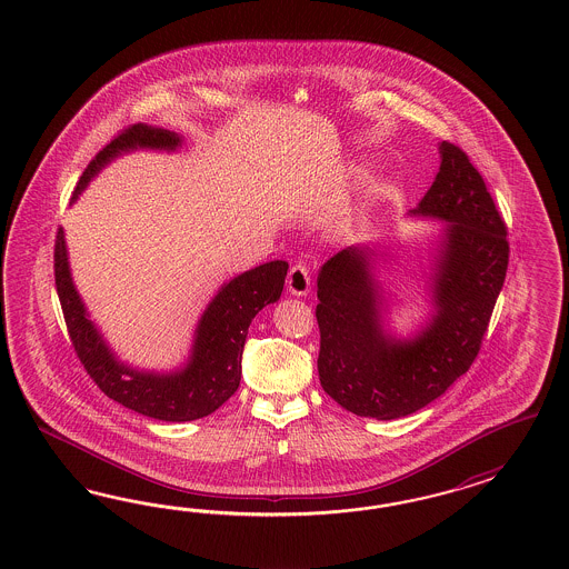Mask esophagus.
Listing matches in <instances>:
<instances>
[{"label": "esophagus", "mask_w": 569, "mask_h": 569, "mask_svg": "<svg viewBox=\"0 0 569 569\" xmlns=\"http://www.w3.org/2000/svg\"><path fill=\"white\" fill-rule=\"evenodd\" d=\"M288 290L293 296H307L310 292L309 269L305 264H293L288 273Z\"/></svg>", "instance_id": "34e87169"}]
</instances>
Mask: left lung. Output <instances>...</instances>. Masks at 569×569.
<instances>
[{
	"label": "left lung",
	"instance_id": "obj_1",
	"mask_svg": "<svg viewBox=\"0 0 569 569\" xmlns=\"http://www.w3.org/2000/svg\"><path fill=\"white\" fill-rule=\"evenodd\" d=\"M440 171L411 217L445 221L430 276L433 315L411 338L383 328L369 246H348L317 277L323 390L359 417L381 421L415 413L442 397L476 361L507 264V227L466 152L442 141Z\"/></svg>",
	"mask_w": 569,
	"mask_h": 569
}]
</instances>
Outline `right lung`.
Listing matches in <instances>:
<instances>
[{
    "label": "right lung",
    "instance_id": "add662e5",
    "mask_svg": "<svg viewBox=\"0 0 569 569\" xmlns=\"http://www.w3.org/2000/svg\"><path fill=\"white\" fill-rule=\"evenodd\" d=\"M181 143L183 139L177 133L160 127L139 122L124 129L87 164L72 202L108 162L124 152H133L138 148L172 152ZM53 271L70 342L98 388L106 397L136 413L177 423L214 413L238 390L248 328L259 310L279 300L288 276V262L271 260L223 283L196 326L190 359L169 373L133 369L119 361L106 345L72 283L62 229L56 238Z\"/></svg>",
    "mask_w": 569,
    "mask_h": 569
}]
</instances>
